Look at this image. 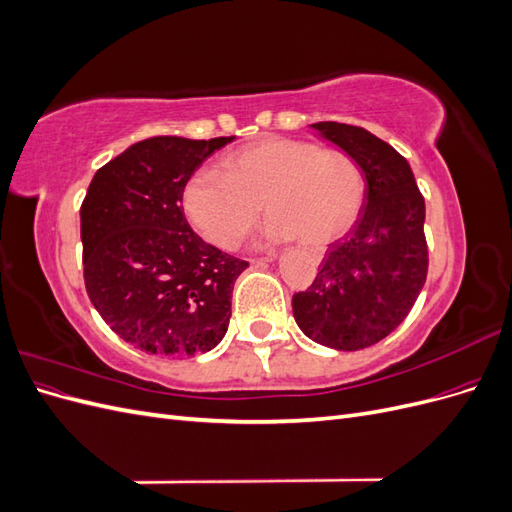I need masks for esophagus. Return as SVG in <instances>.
Returning <instances> with one entry per match:
<instances>
[{
	"instance_id": "1",
	"label": "esophagus",
	"mask_w": 512,
	"mask_h": 512,
	"mask_svg": "<svg viewBox=\"0 0 512 512\" xmlns=\"http://www.w3.org/2000/svg\"><path fill=\"white\" fill-rule=\"evenodd\" d=\"M273 258H275V254H271V256H267V258H265V260H267V262H271V260H273Z\"/></svg>"
}]
</instances>
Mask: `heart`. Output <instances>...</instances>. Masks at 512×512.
I'll use <instances>...</instances> for the list:
<instances>
[{
  "instance_id": "heart-1",
  "label": "heart",
  "mask_w": 512,
  "mask_h": 512,
  "mask_svg": "<svg viewBox=\"0 0 512 512\" xmlns=\"http://www.w3.org/2000/svg\"><path fill=\"white\" fill-rule=\"evenodd\" d=\"M365 203L361 166L342 151L294 138H265L222 162V173L198 168L183 188V209L213 245L232 250L260 215L265 241L320 247L352 228Z\"/></svg>"
}]
</instances>
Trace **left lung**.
Returning a JSON list of instances; mask_svg holds the SVG:
<instances>
[{"mask_svg":"<svg viewBox=\"0 0 512 512\" xmlns=\"http://www.w3.org/2000/svg\"><path fill=\"white\" fill-rule=\"evenodd\" d=\"M309 128L361 166L365 203L312 286L292 297V314L312 342L352 352L395 331L425 286V200L408 160L378 136L337 121Z\"/></svg>","mask_w":512,"mask_h":512,"instance_id":"obj_1","label":"left lung"}]
</instances>
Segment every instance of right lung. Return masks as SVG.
<instances>
[{"label": "right lung", "mask_w": 512, "mask_h": 512, "mask_svg": "<svg viewBox=\"0 0 512 512\" xmlns=\"http://www.w3.org/2000/svg\"><path fill=\"white\" fill-rule=\"evenodd\" d=\"M235 136H153L94 175L81 205L85 288L121 339L158 356L222 342L247 262L205 243L183 213V188Z\"/></svg>", "instance_id": "obj_1"}]
</instances>
